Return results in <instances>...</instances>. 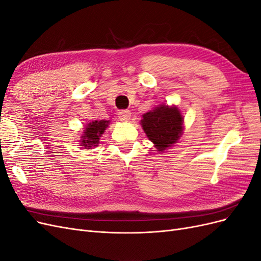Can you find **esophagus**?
Segmentation results:
<instances>
[{
	"label": "esophagus",
	"mask_w": 261,
	"mask_h": 261,
	"mask_svg": "<svg viewBox=\"0 0 261 261\" xmlns=\"http://www.w3.org/2000/svg\"><path fill=\"white\" fill-rule=\"evenodd\" d=\"M132 116V113L129 110H121L120 112H118V117H120L121 121H129V118Z\"/></svg>",
	"instance_id": "34e87169"
}]
</instances>
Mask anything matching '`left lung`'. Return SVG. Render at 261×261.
<instances>
[{"instance_id":"1","label":"left lung","mask_w":261,"mask_h":261,"mask_svg":"<svg viewBox=\"0 0 261 261\" xmlns=\"http://www.w3.org/2000/svg\"><path fill=\"white\" fill-rule=\"evenodd\" d=\"M183 123L184 118L178 108L165 105H159L145 113L140 121L147 137L161 152L177 143L183 134Z\"/></svg>"}]
</instances>
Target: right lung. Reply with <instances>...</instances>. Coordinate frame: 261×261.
Listing matches in <instances>:
<instances>
[{
    "label": "right lung",
    "mask_w": 261,
    "mask_h": 261,
    "mask_svg": "<svg viewBox=\"0 0 261 261\" xmlns=\"http://www.w3.org/2000/svg\"><path fill=\"white\" fill-rule=\"evenodd\" d=\"M110 124V121L101 120V121H93L89 124H87L86 128L82 135L81 145L85 149H90L96 147L99 144L100 137L103 135L105 130Z\"/></svg>",
    "instance_id": "right-lung-1"
}]
</instances>
